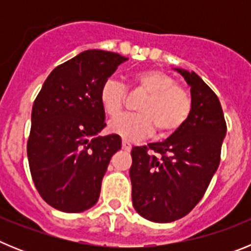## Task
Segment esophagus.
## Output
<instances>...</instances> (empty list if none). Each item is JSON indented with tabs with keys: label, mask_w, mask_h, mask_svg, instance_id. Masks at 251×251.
Returning a JSON list of instances; mask_svg holds the SVG:
<instances>
[{
	"label": "esophagus",
	"mask_w": 251,
	"mask_h": 251,
	"mask_svg": "<svg viewBox=\"0 0 251 251\" xmlns=\"http://www.w3.org/2000/svg\"><path fill=\"white\" fill-rule=\"evenodd\" d=\"M122 147H123L124 151H130V150H132V145H130V143L128 141H126V139H123V142H122Z\"/></svg>",
	"instance_id": "obj_1"
}]
</instances>
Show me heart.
Listing matches in <instances>:
<instances>
[{
	"label": "heart",
	"instance_id": "obj_1",
	"mask_svg": "<svg viewBox=\"0 0 251 251\" xmlns=\"http://www.w3.org/2000/svg\"><path fill=\"white\" fill-rule=\"evenodd\" d=\"M132 84L146 93L138 106L141 114H126L109 123L108 129L126 141L150 136L157 128L158 136H170L182 127L192 109L191 94L175 77L161 70H145L132 77ZM127 92L118 80L108 79L99 92L100 105L106 115L118 117L123 110Z\"/></svg>",
	"mask_w": 251,
	"mask_h": 251
}]
</instances>
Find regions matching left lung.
Returning <instances> with one entry per match:
<instances>
[{
	"mask_svg": "<svg viewBox=\"0 0 251 251\" xmlns=\"http://www.w3.org/2000/svg\"><path fill=\"white\" fill-rule=\"evenodd\" d=\"M191 86L192 109L163 142L133 147V206L153 223H172L200 202L220 165L226 122L217 95L196 73L175 69Z\"/></svg>",
	"mask_w": 251,
	"mask_h": 251,
	"instance_id": "obj_1",
	"label": "left lung"
}]
</instances>
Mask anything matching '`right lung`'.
I'll use <instances>...</instances> for the list:
<instances>
[{
    "instance_id": "right-lung-1",
    "label": "right lung",
    "mask_w": 251,
    "mask_h": 251,
    "mask_svg": "<svg viewBox=\"0 0 251 251\" xmlns=\"http://www.w3.org/2000/svg\"><path fill=\"white\" fill-rule=\"evenodd\" d=\"M127 57L86 50L50 73L31 113L27 157L40 196L64 212L97 203L112 156L121 150L117 134L100 137L105 113L99 92Z\"/></svg>"
}]
</instances>
